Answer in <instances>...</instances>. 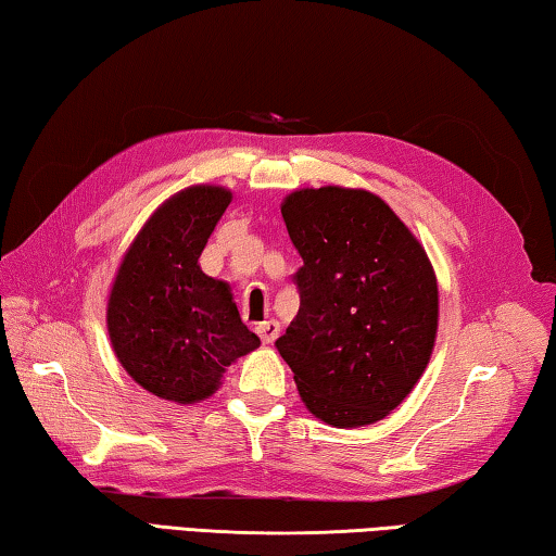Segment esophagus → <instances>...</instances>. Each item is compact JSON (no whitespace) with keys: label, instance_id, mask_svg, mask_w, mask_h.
Returning a JSON list of instances; mask_svg holds the SVG:
<instances>
[{"label":"esophagus","instance_id":"34e87169","mask_svg":"<svg viewBox=\"0 0 556 556\" xmlns=\"http://www.w3.org/2000/svg\"><path fill=\"white\" fill-rule=\"evenodd\" d=\"M256 332H258L263 344L276 342V337L280 334V323H276V319H266V323H261V325L256 327Z\"/></svg>","mask_w":556,"mask_h":556}]
</instances>
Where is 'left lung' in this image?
Wrapping results in <instances>:
<instances>
[{
    "mask_svg": "<svg viewBox=\"0 0 556 556\" xmlns=\"http://www.w3.org/2000/svg\"><path fill=\"white\" fill-rule=\"evenodd\" d=\"M283 222L303 266L300 309L278 352L307 410L334 427L381 420L413 391L437 337V280L425 249L366 190L288 194Z\"/></svg>",
    "mask_w": 556,
    "mask_h": 556,
    "instance_id": "1",
    "label": "left lung"
}]
</instances>
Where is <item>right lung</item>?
Masks as SVG:
<instances>
[{"mask_svg":"<svg viewBox=\"0 0 556 556\" xmlns=\"http://www.w3.org/2000/svg\"><path fill=\"white\" fill-rule=\"evenodd\" d=\"M229 202L231 192L212 185L178 192L143 224L116 273L106 309L116 358L165 401L212 395L224 366L261 344L229 286L198 263Z\"/></svg>","mask_w":556,"mask_h":556,"instance_id":"add662e5","label":"right lung"}]
</instances>
